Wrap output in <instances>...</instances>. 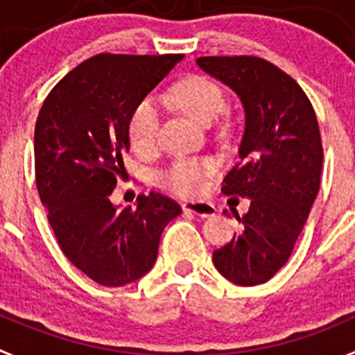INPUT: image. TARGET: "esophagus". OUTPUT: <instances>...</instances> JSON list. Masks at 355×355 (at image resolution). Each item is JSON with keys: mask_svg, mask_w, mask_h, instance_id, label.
<instances>
[{"mask_svg": "<svg viewBox=\"0 0 355 355\" xmlns=\"http://www.w3.org/2000/svg\"><path fill=\"white\" fill-rule=\"evenodd\" d=\"M184 211L187 213H194V215L199 216H213L216 213V208L211 205V202H205V201H185L182 205Z\"/></svg>", "mask_w": 355, "mask_h": 355, "instance_id": "1", "label": "esophagus"}]
</instances>
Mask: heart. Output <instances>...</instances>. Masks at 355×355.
<instances>
[{"label":"heart","instance_id":"b5f03b06","mask_svg":"<svg viewBox=\"0 0 355 355\" xmlns=\"http://www.w3.org/2000/svg\"><path fill=\"white\" fill-rule=\"evenodd\" d=\"M170 97L178 107L199 123L216 118L223 105V94L218 86L202 76H187L171 86ZM161 112L154 98H142L133 107L128 119V139L133 149L149 154L159 139ZM216 163L211 157L178 159L159 175V184L180 196H199L208 187V180Z\"/></svg>","mask_w":355,"mask_h":355}]
</instances>
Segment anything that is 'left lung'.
I'll return each instance as SVG.
<instances>
[{
	"label": "left lung",
	"instance_id": "obj_1",
	"mask_svg": "<svg viewBox=\"0 0 355 355\" xmlns=\"http://www.w3.org/2000/svg\"><path fill=\"white\" fill-rule=\"evenodd\" d=\"M198 65L237 94L244 107L239 163L222 192L248 196L232 241L213 251L216 270L239 286L269 281L291 257L318 196L322 142L311 101L291 76L253 55L199 57ZM223 213H227V209Z\"/></svg>",
	"mask_w": 355,
	"mask_h": 355
}]
</instances>
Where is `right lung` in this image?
Wrapping results in <instances>:
<instances>
[{"label": "right lung", "instance_id": "obj_1", "mask_svg": "<svg viewBox=\"0 0 355 355\" xmlns=\"http://www.w3.org/2000/svg\"><path fill=\"white\" fill-rule=\"evenodd\" d=\"M184 55L101 53L64 76L34 128V171L62 253L102 286H125L153 269L161 234L182 213L168 196L140 194L118 208L111 194L130 150L133 107Z\"/></svg>", "mask_w": 355, "mask_h": 355}]
</instances>
